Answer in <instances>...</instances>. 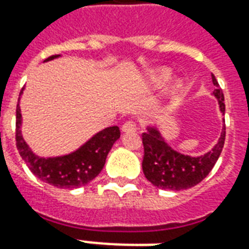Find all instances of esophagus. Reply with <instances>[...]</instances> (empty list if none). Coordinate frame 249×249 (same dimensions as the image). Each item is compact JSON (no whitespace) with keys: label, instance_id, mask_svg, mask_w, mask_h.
I'll return each mask as SVG.
<instances>
[{"label":"esophagus","instance_id":"34e87169","mask_svg":"<svg viewBox=\"0 0 249 249\" xmlns=\"http://www.w3.org/2000/svg\"><path fill=\"white\" fill-rule=\"evenodd\" d=\"M123 132H136L137 130V125L133 121H126L123 126H121Z\"/></svg>","mask_w":249,"mask_h":249}]
</instances>
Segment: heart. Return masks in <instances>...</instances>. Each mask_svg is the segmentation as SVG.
<instances>
[{"label": "heart", "instance_id": "obj_1", "mask_svg": "<svg viewBox=\"0 0 249 249\" xmlns=\"http://www.w3.org/2000/svg\"><path fill=\"white\" fill-rule=\"evenodd\" d=\"M172 78V71L165 68H160L153 71L149 77V82L153 87H162L164 84H167Z\"/></svg>", "mask_w": 249, "mask_h": 249}]
</instances>
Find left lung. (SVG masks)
<instances>
[{
	"mask_svg": "<svg viewBox=\"0 0 249 249\" xmlns=\"http://www.w3.org/2000/svg\"><path fill=\"white\" fill-rule=\"evenodd\" d=\"M212 82L216 87L213 96L219 101L220 112L224 114V94L213 74ZM224 140L225 124L223 125L220 139L213 149L203 156L192 157L175 151L172 146L168 145L156 126H148L146 132L142 133V172L148 181L160 189L181 191L192 188L207 178L212 171L223 151Z\"/></svg>",
	"mask_w": 249,
	"mask_h": 249,
	"instance_id": "obj_1",
	"label": "left lung"
}]
</instances>
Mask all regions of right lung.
Wrapping results in <instances>:
<instances>
[{
  "instance_id": "1",
  "label": "right lung",
  "mask_w": 249,
  "mask_h": 249,
  "mask_svg": "<svg viewBox=\"0 0 249 249\" xmlns=\"http://www.w3.org/2000/svg\"><path fill=\"white\" fill-rule=\"evenodd\" d=\"M57 57H60V54L48 57L45 61H51ZM16 113V145L19 152V156L22 157L25 164L35 176L57 188L71 189L84 187L90 183L103 171L109 151L120 139L119 126H109L100 130L84 145L69 155L58 157H40L32 152L22 137V117L19 104L17 105Z\"/></svg>"
}]
</instances>
